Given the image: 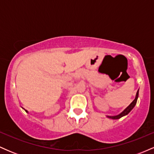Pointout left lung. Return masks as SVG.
<instances>
[{
  "mask_svg": "<svg viewBox=\"0 0 154 154\" xmlns=\"http://www.w3.org/2000/svg\"><path fill=\"white\" fill-rule=\"evenodd\" d=\"M138 91H139V90H138V91H137V93H136L135 98V99H134L133 101H132V103H130V105H129L127 107L126 109H125V110L122 111V112L120 113L119 114H118V115H116V116H107V117L108 118H110V119H120V118H121V117H122V116L127 115V114H128L129 113H130V111H131L132 109H133L134 107H135V104H136V103H137V98H138V93H139Z\"/></svg>",
  "mask_w": 154,
  "mask_h": 154,
  "instance_id": "obj_1",
  "label": "left lung"
}]
</instances>
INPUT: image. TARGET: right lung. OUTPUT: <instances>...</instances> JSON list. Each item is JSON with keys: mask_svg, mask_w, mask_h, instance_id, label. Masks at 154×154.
<instances>
[{"mask_svg": "<svg viewBox=\"0 0 154 154\" xmlns=\"http://www.w3.org/2000/svg\"><path fill=\"white\" fill-rule=\"evenodd\" d=\"M26 111V112H28V111H26V110H25Z\"/></svg>", "mask_w": 154, "mask_h": 154, "instance_id": "right-lung-1", "label": "right lung"}]
</instances>
